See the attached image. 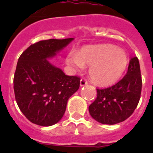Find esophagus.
<instances>
[{
  "label": "esophagus",
  "mask_w": 153,
  "mask_h": 153,
  "mask_svg": "<svg viewBox=\"0 0 153 153\" xmlns=\"http://www.w3.org/2000/svg\"><path fill=\"white\" fill-rule=\"evenodd\" d=\"M87 84H88V83L86 82V79H80V86H81V87H82V86H86Z\"/></svg>",
  "instance_id": "1"
}]
</instances>
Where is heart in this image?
Instances as JSON below:
<instances>
[{"label":"heart","mask_w":153,"mask_h":153,"mask_svg":"<svg viewBox=\"0 0 153 153\" xmlns=\"http://www.w3.org/2000/svg\"><path fill=\"white\" fill-rule=\"evenodd\" d=\"M66 63L76 71L90 67L89 76L99 86H109L119 80L123 74L127 63V55L121 49L109 44L86 46L78 53H70Z\"/></svg>","instance_id":"heart-1"}]
</instances>
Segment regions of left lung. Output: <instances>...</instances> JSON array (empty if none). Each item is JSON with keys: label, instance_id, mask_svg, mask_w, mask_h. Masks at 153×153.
<instances>
[{"label": "left lung", "instance_id": "1", "mask_svg": "<svg viewBox=\"0 0 153 153\" xmlns=\"http://www.w3.org/2000/svg\"><path fill=\"white\" fill-rule=\"evenodd\" d=\"M97 90V99L89 106L93 119L100 123L113 125L129 118L141 95L142 77L138 58H131L126 74L117 84Z\"/></svg>", "mask_w": 153, "mask_h": 153}]
</instances>
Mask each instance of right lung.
Returning <instances> with one entry per match:
<instances>
[{"mask_svg": "<svg viewBox=\"0 0 153 153\" xmlns=\"http://www.w3.org/2000/svg\"><path fill=\"white\" fill-rule=\"evenodd\" d=\"M74 40H41L19 57L13 78L15 99L23 114L33 123L50 126L59 122L69 98L79 89V77L65 75L48 60Z\"/></svg>", "mask_w": 153, "mask_h": 153, "instance_id": "1", "label": "right lung"}]
</instances>
